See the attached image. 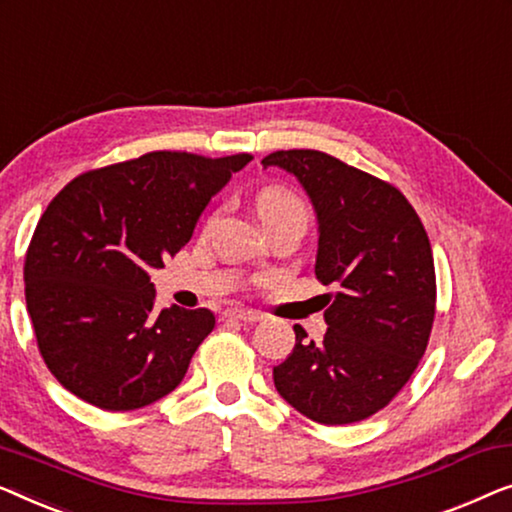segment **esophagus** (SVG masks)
I'll use <instances>...</instances> for the list:
<instances>
[{
    "label": "esophagus",
    "instance_id": "34e87169",
    "mask_svg": "<svg viewBox=\"0 0 512 512\" xmlns=\"http://www.w3.org/2000/svg\"><path fill=\"white\" fill-rule=\"evenodd\" d=\"M225 320H236V322H259L262 320V315H259L257 311H250V308H232V311H225V315H222Z\"/></svg>",
    "mask_w": 512,
    "mask_h": 512
}]
</instances>
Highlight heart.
<instances>
[{
    "instance_id": "1",
    "label": "heart",
    "mask_w": 512,
    "mask_h": 512,
    "mask_svg": "<svg viewBox=\"0 0 512 512\" xmlns=\"http://www.w3.org/2000/svg\"><path fill=\"white\" fill-rule=\"evenodd\" d=\"M290 206H301V201L294 197L292 192L283 190V187H264V190L257 194V213L259 215L283 211V208H290Z\"/></svg>"
}]
</instances>
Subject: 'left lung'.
Instances as JSON below:
<instances>
[{
	"instance_id": "obj_1",
	"label": "left lung",
	"mask_w": 512,
	"mask_h": 512,
	"mask_svg": "<svg viewBox=\"0 0 512 512\" xmlns=\"http://www.w3.org/2000/svg\"><path fill=\"white\" fill-rule=\"evenodd\" d=\"M280 167L304 187L318 215L315 276L334 283L327 334L297 343L273 366L280 397L320 424L359 422L385 408L427 350L436 315L429 236L397 187L320 150H278Z\"/></svg>"
}]
</instances>
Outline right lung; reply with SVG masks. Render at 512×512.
<instances>
[{
  "label": "right lung",
  "instance_id": "right-lung-1",
  "mask_svg": "<svg viewBox=\"0 0 512 512\" xmlns=\"http://www.w3.org/2000/svg\"><path fill=\"white\" fill-rule=\"evenodd\" d=\"M253 160L157 150L74 178L25 257V299L50 373L102 410L167 397L215 327L208 308L155 311L150 271L194 232L213 194Z\"/></svg>",
  "mask_w": 512,
  "mask_h": 512
}]
</instances>
